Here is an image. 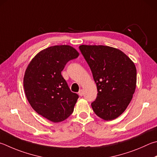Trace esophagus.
<instances>
[{
    "label": "esophagus",
    "instance_id": "obj_1",
    "mask_svg": "<svg viewBox=\"0 0 157 157\" xmlns=\"http://www.w3.org/2000/svg\"><path fill=\"white\" fill-rule=\"evenodd\" d=\"M78 95H79V96H82V95H84V92H83V90H82V89H80V90H79V92H78Z\"/></svg>",
    "mask_w": 157,
    "mask_h": 157
}]
</instances>
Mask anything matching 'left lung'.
<instances>
[{"instance_id":"1","label":"left lung","mask_w":157,"mask_h":157,"mask_svg":"<svg viewBox=\"0 0 157 157\" xmlns=\"http://www.w3.org/2000/svg\"><path fill=\"white\" fill-rule=\"evenodd\" d=\"M92 71L98 97L91 104L94 112L105 121L117 118L132 99L136 84L134 62L123 51L104 45L79 46Z\"/></svg>"}]
</instances>
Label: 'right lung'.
<instances>
[{"instance_id": "right-lung-1", "label": "right lung", "mask_w": 157, "mask_h": 157, "mask_svg": "<svg viewBox=\"0 0 157 157\" xmlns=\"http://www.w3.org/2000/svg\"><path fill=\"white\" fill-rule=\"evenodd\" d=\"M79 53L70 45H56L40 51L25 70L23 86L31 106L54 123L73 113L79 96L72 93L61 75L65 65Z\"/></svg>"}]
</instances>
